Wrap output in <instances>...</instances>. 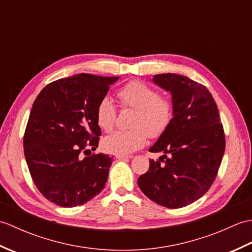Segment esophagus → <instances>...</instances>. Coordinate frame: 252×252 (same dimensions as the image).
<instances>
[{"mask_svg":"<svg viewBox=\"0 0 252 252\" xmlns=\"http://www.w3.org/2000/svg\"><path fill=\"white\" fill-rule=\"evenodd\" d=\"M117 159H131L133 156H126V155H116Z\"/></svg>","mask_w":252,"mask_h":252,"instance_id":"obj_1","label":"esophagus"}]
</instances>
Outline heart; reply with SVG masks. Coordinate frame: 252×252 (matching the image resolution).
Instances as JSON below:
<instances>
[{
	"instance_id": "heart-1",
	"label": "heart",
	"mask_w": 252,
	"mask_h": 252,
	"mask_svg": "<svg viewBox=\"0 0 252 252\" xmlns=\"http://www.w3.org/2000/svg\"><path fill=\"white\" fill-rule=\"evenodd\" d=\"M121 108L134 109L130 126L126 131H117L103 140V148L107 153L129 155L145 145L148 136L158 138L169 129L174 116L173 101L160 96L159 91L151 85L133 80L117 92ZM116 107L108 97H103L96 106L95 119L105 132L115 127Z\"/></svg>"
}]
</instances>
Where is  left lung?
I'll return each mask as SVG.
<instances>
[{"instance_id": "obj_1", "label": "left lung", "mask_w": 252, "mask_h": 252, "mask_svg": "<svg viewBox=\"0 0 252 252\" xmlns=\"http://www.w3.org/2000/svg\"><path fill=\"white\" fill-rule=\"evenodd\" d=\"M153 81L172 95L174 116L149 149L163 156L151 159L137 184L158 205L182 208L210 189L225 151V135L218 106L205 85L175 73L156 74Z\"/></svg>"}]
</instances>
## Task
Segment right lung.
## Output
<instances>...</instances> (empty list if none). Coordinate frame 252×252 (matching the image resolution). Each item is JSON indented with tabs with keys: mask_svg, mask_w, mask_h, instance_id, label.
I'll return each mask as SVG.
<instances>
[{
	"mask_svg": "<svg viewBox=\"0 0 252 252\" xmlns=\"http://www.w3.org/2000/svg\"><path fill=\"white\" fill-rule=\"evenodd\" d=\"M118 79L79 73L56 80L32 105L26 161L36 189L57 206L83 205L104 189L114 157L92 154L101 135L95 110Z\"/></svg>",
	"mask_w": 252,
	"mask_h": 252,
	"instance_id": "1",
	"label": "right lung"
}]
</instances>
